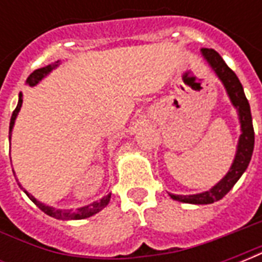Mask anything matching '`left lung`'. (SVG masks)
Masks as SVG:
<instances>
[{"instance_id":"obj_1","label":"left lung","mask_w":262,"mask_h":262,"mask_svg":"<svg viewBox=\"0 0 262 262\" xmlns=\"http://www.w3.org/2000/svg\"><path fill=\"white\" fill-rule=\"evenodd\" d=\"M202 56L206 59L210 67L217 74L222 82L225 84L226 91L229 94L231 103L238 109V116H240V123H242V135L237 146L236 159L231 164L230 170L226 174V177L220 182H217L210 191L198 193V195H172L170 196L176 201L185 203H195V205H208L216 201H220L226 193L234 187V184L238 181V178L243 176V172L247 170L250 160L253 156L254 150V127L253 119H251V111H250V103H248L244 90L240 80L237 78L234 71L226 64L225 60L222 59L216 50L213 49H202Z\"/></svg>"}]
</instances>
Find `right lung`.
<instances>
[{
    "mask_svg": "<svg viewBox=\"0 0 262 262\" xmlns=\"http://www.w3.org/2000/svg\"><path fill=\"white\" fill-rule=\"evenodd\" d=\"M57 64H59V61H56V63H53V64L46 66V67H43V69L35 70V71L28 77L26 82H28L31 86L36 85L37 82L42 80L45 75L49 74L54 67H57ZM20 105H22V94H19V101H18V105H16V108H15V111L12 112V116H11V122H9V139H11V132H12V127H14V122L15 119H16V115H18V112H19ZM25 193L29 196V199H31L32 202L35 203L36 206H39V209L43 210L45 213L49 214V216H52V217H56V219H61V220H80V219H85V217H90V216H92V214L98 213L99 210H102V209L108 205L109 199H111V193H109V195H106V196H103L101 201L91 203V205L84 206V208L75 209V210H61V209H54V208H50V206H46V205H43V203H40L39 201H36L35 198L32 196L31 193H28L26 191Z\"/></svg>",
    "mask_w": 262,
    "mask_h": 262,
    "instance_id": "obj_1",
    "label": "right lung"
}]
</instances>
